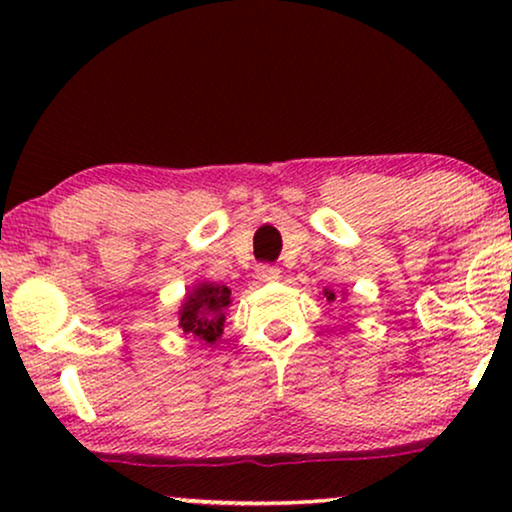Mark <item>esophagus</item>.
Listing matches in <instances>:
<instances>
[{
	"instance_id": "obj_1",
	"label": "esophagus",
	"mask_w": 512,
	"mask_h": 512,
	"mask_svg": "<svg viewBox=\"0 0 512 512\" xmlns=\"http://www.w3.org/2000/svg\"><path fill=\"white\" fill-rule=\"evenodd\" d=\"M256 277L261 279V282H277V279H279V268H275V265H258Z\"/></svg>"
}]
</instances>
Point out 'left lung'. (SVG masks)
Wrapping results in <instances>:
<instances>
[{"mask_svg":"<svg viewBox=\"0 0 512 512\" xmlns=\"http://www.w3.org/2000/svg\"><path fill=\"white\" fill-rule=\"evenodd\" d=\"M321 296H324L328 303H335V298L340 296V291H333L331 286H324V291H321ZM342 300H345V293H342Z\"/></svg>","mask_w":512,"mask_h":512,"instance_id":"1","label":"left lung"}]
</instances>
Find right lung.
<instances>
[{
    "mask_svg": "<svg viewBox=\"0 0 512 512\" xmlns=\"http://www.w3.org/2000/svg\"><path fill=\"white\" fill-rule=\"evenodd\" d=\"M233 300L230 289L214 282L193 284L179 305V328L202 345H214L223 335L226 312Z\"/></svg>",
    "mask_w": 512,
    "mask_h": 512,
    "instance_id": "1",
    "label": "right lung"
}]
</instances>
